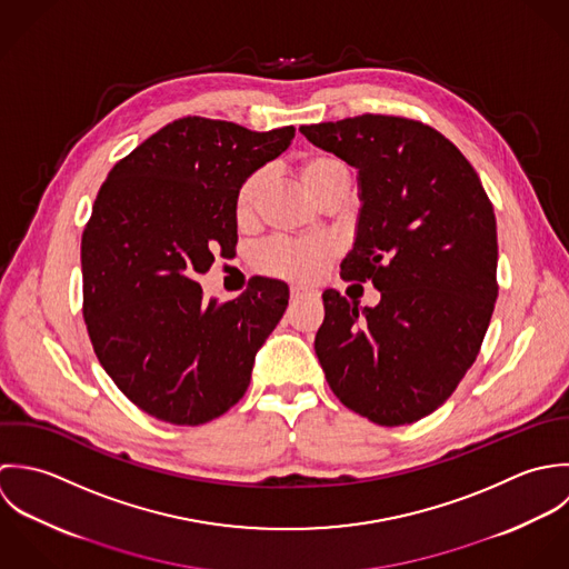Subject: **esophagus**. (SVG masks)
Returning <instances> with one entry per match:
<instances>
[{"label": "esophagus", "mask_w": 569, "mask_h": 569, "mask_svg": "<svg viewBox=\"0 0 569 569\" xmlns=\"http://www.w3.org/2000/svg\"><path fill=\"white\" fill-rule=\"evenodd\" d=\"M290 297H292V301H301V299L315 297V292H312V290H303V288H292V290H290Z\"/></svg>", "instance_id": "obj_1"}]
</instances>
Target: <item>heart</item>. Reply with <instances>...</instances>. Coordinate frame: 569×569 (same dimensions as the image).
Returning a JSON list of instances; mask_svg holds the SVG:
<instances>
[{
  "mask_svg": "<svg viewBox=\"0 0 569 569\" xmlns=\"http://www.w3.org/2000/svg\"><path fill=\"white\" fill-rule=\"evenodd\" d=\"M295 176L301 189L321 204L332 196H345L349 189V169L341 158L332 153H310L299 160ZM266 180L261 173L248 176L234 193V222L239 228H250L259 218ZM335 243L328 239L301 241H272L257 254V266L266 274L281 277L295 283L317 281L328 263L335 259Z\"/></svg>",
  "mask_w": 569,
  "mask_h": 569,
  "instance_id": "heart-1",
  "label": "heart"
}]
</instances>
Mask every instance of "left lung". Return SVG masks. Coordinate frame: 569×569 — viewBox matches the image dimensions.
<instances>
[{
    "mask_svg": "<svg viewBox=\"0 0 569 569\" xmlns=\"http://www.w3.org/2000/svg\"><path fill=\"white\" fill-rule=\"evenodd\" d=\"M358 171V224L342 279L380 290L360 308L323 292L315 351L342 405L380 427L411 425L455 391L497 301V222L470 162L429 124L362 114L301 124Z\"/></svg>",
    "mask_w": 569,
    "mask_h": 569,
    "instance_id": "left-lung-1",
    "label": "left lung"
}]
</instances>
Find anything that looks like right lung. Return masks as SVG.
Wrapping results in <instances>:
<instances>
[{"mask_svg": "<svg viewBox=\"0 0 569 569\" xmlns=\"http://www.w3.org/2000/svg\"><path fill=\"white\" fill-rule=\"evenodd\" d=\"M292 138V124L187 116L116 162L97 196L81 239L90 341L116 387L162 422L198 427L237 405L288 308L277 279L252 277L227 303L196 279L234 252L239 184Z\"/></svg>", "mask_w": 569, "mask_h": 569, "instance_id": "right-lung-1", "label": "right lung"}]
</instances>
